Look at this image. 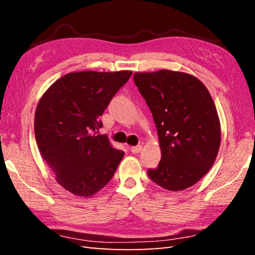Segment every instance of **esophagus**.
<instances>
[{
	"label": "esophagus",
	"instance_id": "esophagus-1",
	"mask_svg": "<svg viewBox=\"0 0 255 255\" xmlns=\"http://www.w3.org/2000/svg\"><path fill=\"white\" fill-rule=\"evenodd\" d=\"M141 150H142V145H140V144L134 145V147L130 148V151L132 153H139Z\"/></svg>",
	"mask_w": 255,
	"mask_h": 255
}]
</instances>
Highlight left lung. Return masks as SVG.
Returning <instances> with one entry per match:
<instances>
[{"label": "left lung", "instance_id": "1", "mask_svg": "<svg viewBox=\"0 0 255 255\" xmlns=\"http://www.w3.org/2000/svg\"><path fill=\"white\" fill-rule=\"evenodd\" d=\"M133 81L152 113L162 154L148 176L169 191L191 187L213 166L220 145L208 90L193 75L170 70L134 73Z\"/></svg>", "mask_w": 255, "mask_h": 255}]
</instances>
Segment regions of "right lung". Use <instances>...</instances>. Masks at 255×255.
<instances>
[{
    "instance_id": "1",
    "label": "right lung",
    "mask_w": 255,
    "mask_h": 255,
    "mask_svg": "<svg viewBox=\"0 0 255 255\" xmlns=\"http://www.w3.org/2000/svg\"><path fill=\"white\" fill-rule=\"evenodd\" d=\"M131 71H83L57 80L37 105L35 137L42 158L60 185L92 196L115 174L124 156L106 134L101 116Z\"/></svg>"
}]
</instances>
